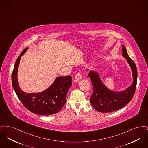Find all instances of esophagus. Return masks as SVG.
I'll return each instance as SVG.
<instances>
[{
	"label": "esophagus",
	"instance_id": "obj_1",
	"mask_svg": "<svg viewBox=\"0 0 148 148\" xmlns=\"http://www.w3.org/2000/svg\"><path fill=\"white\" fill-rule=\"evenodd\" d=\"M75 79L77 80H79L82 79V73L80 71H78L76 73L75 75Z\"/></svg>",
	"mask_w": 148,
	"mask_h": 148
}]
</instances>
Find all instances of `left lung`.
I'll return each instance as SVG.
<instances>
[{"instance_id": "obj_1", "label": "left lung", "mask_w": 148, "mask_h": 148, "mask_svg": "<svg viewBox=\"0 0 148 148\" xmlns=\"http://www.w3.org/2000/svg\"><path fill=\"white\" fill-rule=\"evenodd\" d=\"M122 54L127 59L131 67L133 82L123 92L109 90L100 80L98 73L90 71L88 74L92 83L93 92L90 101L94 108L101 113H109L122 108L129 103L134 96L137 83V69L133 60L129 56L124 46L122 47Z\"/></svg>"}]
</instances>
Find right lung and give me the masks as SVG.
Segmentation results:
<instances>
[{"label": "right lung", "instance_id": "right-lung-1", "mask_svg": "<svg viewBox=\"0 0 148 148\" xmlns=\"http://www.w3.org/2000/svg\"><path fill=\"white\" fill-rule=\"evenodd\" d=\"M28 48L18 56L12 75L14 91L21 103L32 113L41 115H50L59 112L66 103L68 91L72 85L70 75L57 77L48 89L40 93H26L21 90L17 79V73L21 57Z\"/></svg>", "mask_w": 148, "mask_h": 148}]
</instances>
